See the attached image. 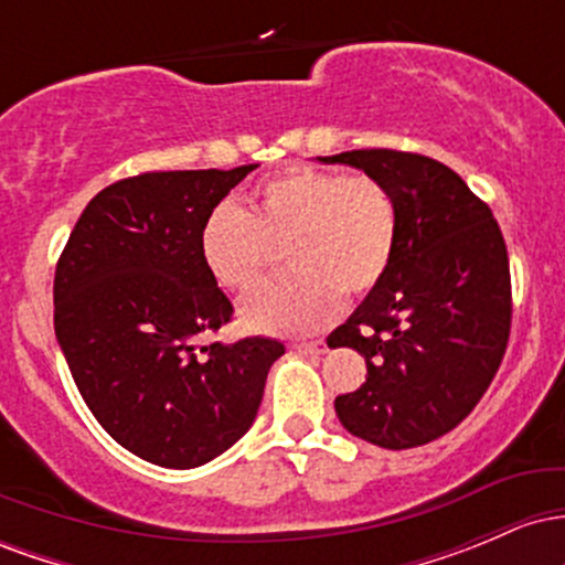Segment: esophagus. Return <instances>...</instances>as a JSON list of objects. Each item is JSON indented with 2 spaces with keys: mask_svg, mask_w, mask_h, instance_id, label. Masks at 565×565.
<instances>
[{
  "mask_svg": "<svg viewBox=\"0 0 565 565\" xmlns=\"http://www.w3.org/2000/svg\"><path fill=\"white\" fill-rule=\"evenodd\" d=\"M295 350H297V353H305V355H321V353H327V342H323V340L295 342Z\"/></svg>",
  "mask_w": 565,
  "mask_h": 565,
  "instance_id": "esophagus-1",
  "label": "esophagus"
}]
</instances>
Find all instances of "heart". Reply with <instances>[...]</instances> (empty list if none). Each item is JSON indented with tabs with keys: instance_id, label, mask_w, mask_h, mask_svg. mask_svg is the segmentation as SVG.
<instances>
[{
	"instance_id": "heart-1",
	"label": "heart",
	"mask_w": 565,
	"mask_h": 565,
	"mask_svg": "<svg viewBox=\"0 0 565 565\" xmlns=\"http://www.w3.org/2000/svg\"><path fill=\"white\" fill-rule=\"evenodd\" d=\"M395 238L398 210L385 183L297 164L260 180L244 210L217 204L201 223L199 255L220 287L246 291L284 246V265L295 274L246 297L242 321L255 332L305 334L334 319L342 295L377 287Z\"/></svg>"
}]
</instances>
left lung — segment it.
Masks as SVG:
<instances>
[{"instance_id": "obj_1", "label": "left lung", "mask_w": 565, "mask_h": 565, "mask_svg": "<svg viewBox=\"0 0 565 565\" xmlns=\"http://www.w3.org/2000/svg\"><path fill=\"white\" fill-rule=\"evenodd\" d=\"M319 161L377 178L398 210L391 268L327 340L366 359V382L337 395V417L382 449L430 444L468 417L502 364L512 319L502 231L436 159L366 148Z\"/></svg>"}]
</instances>
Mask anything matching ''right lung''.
Masks as SVG:
<instances>
[{
    "label": "right lung",
    "instance_id": "1",
    "mask_svg": "<svg viewBox=\"0 0 565 565\" xmlns=\"http://www.w3.org/2000/svg\"><path fill=\"white\" fill-rule=\"evenodd\" d=\"M255 167L103 188L57 260L55 337L71 377L103 430L159 468L191 470L228 451L284 355L268 337L196 342L233 313L201 263V223Z\"/></svg>",
    "mask_w": 565,
    "mask_h": 565
}]
</instances>
